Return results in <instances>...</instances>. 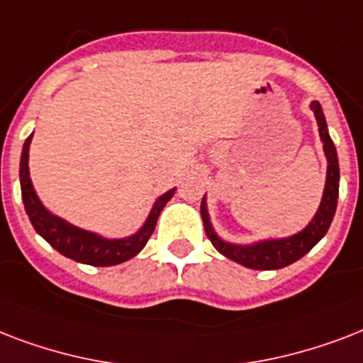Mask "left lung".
<instances>
[{"instance_id": "1", "label": "left lung", "mask_w": 363, "mask_h": 363, "mask_svg": "<svg viewBox=\"0 0 363 363\" xmlns=\"http://www.w3.org/2000/svg\"><path fill=\"white\" fill-rule=\"evenodd\" d=\"M311 108H313L314 115L318 119V132L322 142H324V151L325 157H328V178H325L324 196H322V204H320L318 212L314 216V220L299 235L282 238V240H265V242H257L254 246H235V244L223 242L221 238H218V235L213 233L212 225H210L206 204H204V199H202L201 216L210 242L213 244V248L218 250L220 254H223L229 259L237 261L240 265L257 269V271H272V269H282V267L291 265L294 261L301 259L303 255L308 254L313 250V246H316V242L330 229L331 220L335 216L337 196H339V161H337L335 145H333L330 134H328L322 106H320V102H313Z\"/></svg>"}]
</instances>
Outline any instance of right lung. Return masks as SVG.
I'll return each mask as SVG.
<instances>
[{
  "mask_svg": "<svg viewBox=\"0 0 363 363\" xmlns=\"http://www.w3.org/2000/svg\"><path fill=\"white\" fill-rule=\"evenodd\" d=\"M30 142L32 136L26 138L24 142V150H22L21 159V189H22V201H24V208L26 213L30 216L33 229L47 240V242L60 252L62 255H66L69 259L79 261V263H86V265L94 267H111L119 265L123 261L130 259L136 254L142 252V248L150 240L151 233L155 229L159 213L164 208L174 195V189L159 196V201L155 202V206L151 210L150 218L145 221V225L142 227V231L136 233L134 237L121 238V240H108L94 235V233L83 231L77 227L69 225L60 218H56L52 213H49L43 208V204L39 202L35 191H33L32 179H30V172H28V151H30Z\"/></svg>",
  "mask_w": 363,
  "mask_h": 363,
  "instance_id": "obj_1",
  "label": "right lung"
}]
</instances>
